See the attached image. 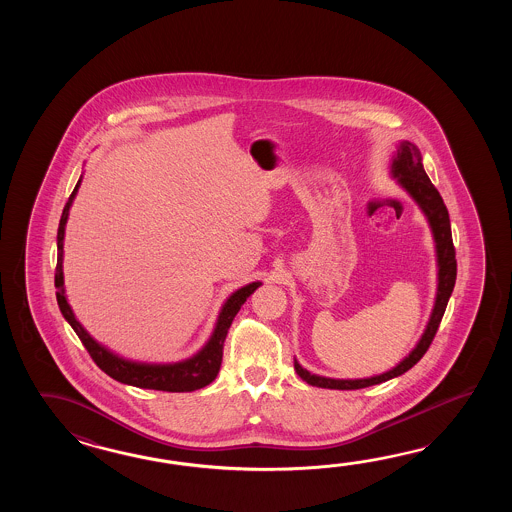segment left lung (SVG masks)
Here are the masks:
<instances>
[{
    "mask_svg": "<svg viewBox=\"0 0 512 512\" xmlns=\"http://www.w3.org/2000/svg\"><path fill=\"white\" fill-rule=\"evenodd\" d=\"M390 175L397 181V185L403 188L408 196L412 197L415 205L421 208L425 214L428 227L432 230V238L435 243V261H437V291H435L434 307L428 318L423 335L415 348L404 357L399 364H395L392 370L384 371L381 375H373L366 379H331L322 377L311 371L305 370L298 360L294 359V370L307 384L316 388H329V390H359L368 388L373 384L390 381L393 377L403 375L425 355L430 348L432 340L441 318L445 315L446 304L450 300V294L456 285L457 263L454 243H452V230H450V218L446 210L443 197L439 196L437 188L428 179L423 168V157L419 148L410 141H401L397 144V150L393 152L390 163Z\"/></svg>",
    "mask_w": 512,
    "mask_h": 512,
    "instance_id": "8db88e82",
    "label": "left lung"
}]
</instances>
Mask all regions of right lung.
<instances>
[{
  "instance_id": "1",
  "label": "right lung",
  "mask_w": 512,
  "mask_h": 512,
  "mask_svg": "<svg viewBox=\"0 0 512 512\" xmlns=\"http://www.w3.org/2000/svg\"><path fill=\"white\" fill-rule=\"evenodd\" d=\"M80 183H82V175L64 207L60 225H58V236H56V247H58L55 274L56 302H58L62 315L69 322V326L75 329L78 338L82 340V344L89 351L91 359L95 360L98 368L104 373H108L111 379L122 382V384H130L135 388L159 390V392H194L199 388H205L207 384L218 377L221 359H223V344H225V338H227L234 316L238 315L241 305L247 302V298L260 287L261 282L247 283L238 291L230 294L229 298L225 300V304L221 305V309H219L216 326H214V331L208 338L207 344L199 349L196 355L179 360V362H166V364L139 362V360L120 357L87 333L86 327L78 322L71 305L67 302L66 285H64V238H66L69 210L77 197Z\"/></svg>"
}]
</instances>
